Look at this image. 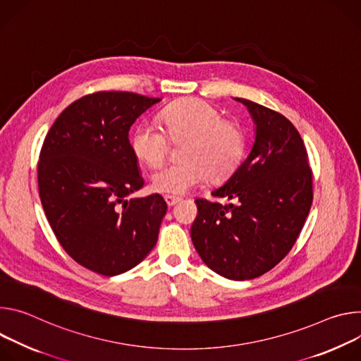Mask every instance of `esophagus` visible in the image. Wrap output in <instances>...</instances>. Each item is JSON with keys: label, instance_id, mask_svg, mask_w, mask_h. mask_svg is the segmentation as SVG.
Instances as JSON below:
<instances>
[{"label": "esophagus", "instance_id": "obj_1", "mask_svg": "<svg viewBox=\"0 0 361 361\" xmlns=\"http://www.w3.org/2000/svg\"><path fill=\"white\" fill-rule=\"evenodd\" d=\"M180 201L179 196H173V195H165V202L168 204V207H173Z\"/></svg>", "mask_w": 361, "mask_h": 361}]
</instances>
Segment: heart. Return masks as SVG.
<instances>
[{"label":"heart","mask_w":361,"mask_h":361,"mask_svg":"<svg viewBox=\"0 0 361 361\" xmlns=\"http://www.w3.org/2000/svg\"><path fill=\"white\" fill-rule=\"evenodd\" d=\"M162 129L139 125L132 136V150L140 164L159 168L169 154L171 142L181 143L180 160L159 169L152 176L154 190L171 195L186 193L207 178L216 183L228 179L241 164L245 132L235 118L208 102L188 99L159 114ZM170 139L168 140L167 137Z\"/></svg>","instance_id":"1"}]
</instances>
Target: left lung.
I'll return each mask as SVG.
<instances>
[{
	"label": "left lung",
	"mask_w": 361,
	"mask_h": 361,
	"mask_svg": "<svg viewBox=\"0 0 361 361\" xmlns=\"http://www.w3.org/2000/svg\"><path fill=\"white\" fill-rule=\"evenodd\" d=\"M250 110L255 142L233 175L212 196L196 199L192 243L216 274L245 281L272 269L295 244L312 204L305 145L290 120L265 106L236 99Z\"/></svg>",
	"instance_id": "8db88e82"
}]
</instances>
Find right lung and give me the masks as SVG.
<instances>
[{
    "instance_id": "obj_1",
    "label": "right lung",
    "mask_w": 361,
    "mask_h": 361,
    "mask_svg": "<svg viewBox=\"0 0 361 361\" xmlns=\"http://www.w3.org/2000/svg\"><path fill=\"white\" fill-rule=\"evenodd\" d=\"M159 102L129 92L87 94L61 111L39 152L38 190L49 224L64 251L93 272L123 274L156 245L165 199L128 196L145 183L129 130Z\"/></svg>"
}]
</instances>
